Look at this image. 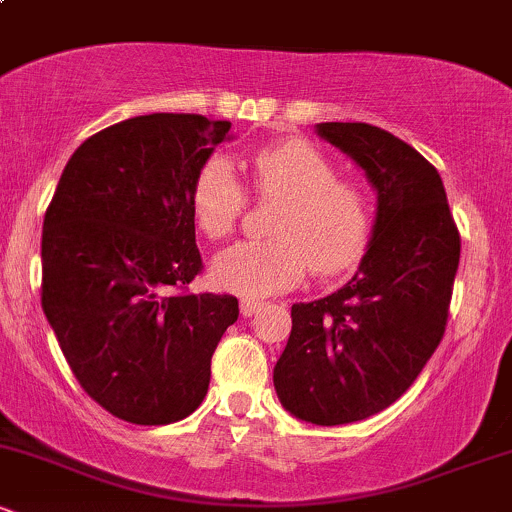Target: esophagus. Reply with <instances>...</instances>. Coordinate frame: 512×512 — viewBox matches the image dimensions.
<instances>
[{
    "label": "esophagus",
    "mask_w": 512,
    "mask_h": 512,
    "mask_svg": "<svg viewBox=\"0 0 512 512\" xmlns=\"http://www.w3.org/2000/svg\"><path fill=\"white\" fill-rule=\"evenodd\" d=\"M260 308L262 303L255 301V298H240V315L243 317H252Z\"/></svg>",
    "instance_id": "1"
}]
</instances>
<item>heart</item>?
I'll return each instance as SVG.
<instances>
[{
    "mask_svg": "<svg viewBox=\"0 0 512 512\" xmlns=\"http://www.w3.org/2000/svg\"><path fill=\"white\" fill-rule=\"evenodd\" d=\"M252 187L276 199L267 240H240L211 262V279L243 296H269L296 286L313 267L334 274L351 267L366 250L373 209L356 182L339 178L334 163L313 144L291 139L264 146L250 158ZM199 231L219 240L233 231L245 192L226 158H209L190 192Z\"/></svg>",
    "mask_w": 512,
    "mask_h": 512,
    "instance_id": "1",
    "label": "heart"
}]
</instances>
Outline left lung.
Here are the masks:
<instances>
[{"instance_id": "8db88e82", "label": "left lung", "mask_w": 512, "mask_h": 512, "mask_svg": "<svg viewBox=\"0 0 512 512\" xmlns=\"http://www.w3.org/2000/svg\"><path fill=\"white\" fill-rule=\"evenodd\" d=\"M378 195L366 255L330 296L293 303L274 366L281 407L315 426L368 419L397 402L443 339L460 233L438 170L395 134L366 122H320Z\"/></svg>"}]
</instances>
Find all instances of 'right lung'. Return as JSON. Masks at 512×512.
Listing matches in <instances>:
<instances>
[{
    "label": "right lung",
    "mask_w": 512,
    "mask_h": 512,
    "mask_svg": "<svg viewBox=\"0 0 512 512\" xmlns=\"http://www.w3.org/2000/svg\"><path fill=\"white\" fill-rule=\"evenodd\" d=\"M231 122L154 113L88 137L43 221V313L81 387L117 419L166 426L207 397L238 298L175 293L202 269L190 192Z\"/></svg>",
    "instance_id": "obj_1"
}]
</instances>
